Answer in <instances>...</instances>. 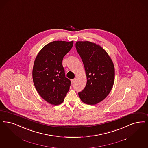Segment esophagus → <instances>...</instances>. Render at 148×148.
Segmentation results:
<instances>
[{
  "label": "esophagus",
  "instance_id": "obj_1",
  "mask_svg": "<svg viewBox=\"0 0 148 148\" xmlns=\"http://www.w3.org/2000/svg\"><path fill=\"white\" fill-rule=\"evenodd\" d=\"M75 79H71V82L72 84H73V83H75Z\"/></svg>",
  "mask_w": 148,
  "mask_h": 148
}]
</instances>
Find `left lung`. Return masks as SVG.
Segmentation results:
<instances>
[{"label": "left lung", "instance_id": "left-lung-1", "mask_svg": "<svg viewBox=\"0 0 148 148\" xmlns=\"http://www.w3.org/2000/svg\"><path fill=\"white\" fill-rule=\"evenodd\" d=\"M77 52L84 65L87 83L78 93L83 102L93 105L103 100L112 88L114 68L106 52L99 45L89 41H78Z\"/></svg>", "mask_w": 148, "mask_h": 148}]
</instances>
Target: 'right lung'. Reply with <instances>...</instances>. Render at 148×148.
Here are the masks:
<instances>
[{
    "label": "right lung",
    "mask_w": 148,
    "mask_h": 148,
    "mask_svg": "<svg viewBox=\"0 0 148 148\" xmlns=\"http://www.w3.org/2000/svg\"><path fill=\"white\" fill-rule=\"evenodd\" d=\"M73 41H53L38 53L34 64L32 78L36 90L49 103H62L71 85L65 77L63 57L73 47Z\"/></svg>",
    "instance_id": "add662e5"
}]
</instances>
